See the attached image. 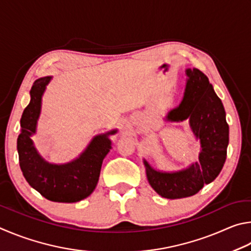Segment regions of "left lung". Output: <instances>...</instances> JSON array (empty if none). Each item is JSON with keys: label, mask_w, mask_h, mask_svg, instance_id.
<instances>
[{"label": "left lung", "mask_w": 251, "mask_h": 251, "mask_svg": "<svg viewBox=\"0 0 251 251\" xmlns=\"http://www.w3.org/2000/svg\"><path fill=\"white\" fill-rule=\"evenodd\" d=\"M184 97L176 108L170 110L165 120H188L196 141H200L199 161L186 169L161 171L143 159L151 187L164 199L176 200L195 195L205 184L212 183L221 173L227 156L229 126L222 100L208 78L196 68H187Z\"/></svg>", "instance_id": "obj_1"}]
</instances>
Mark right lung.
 <instances>
[{"label": "right lung", "instance_id": "right-lung-1", "mask_svg": "<svg viewBox=\"0 0 251 251\" xmlns=\"http://www.w3.org/2000/svg\"><path fill=\"white\" fill-rule=\"evenodd\" d=\"M51 76L38 78L29 91L30 101L21 118L17 138L20 166L26 181L34 190L58 203H76L89 196L98 184L103 159L111 150L110 135L117 129L97 134L76 159L67 163H50L39 154L32 140L36 134L42 111V100Z\"/></svg>", "mask_w": 251, "mask_h": 251}]
</instances>
